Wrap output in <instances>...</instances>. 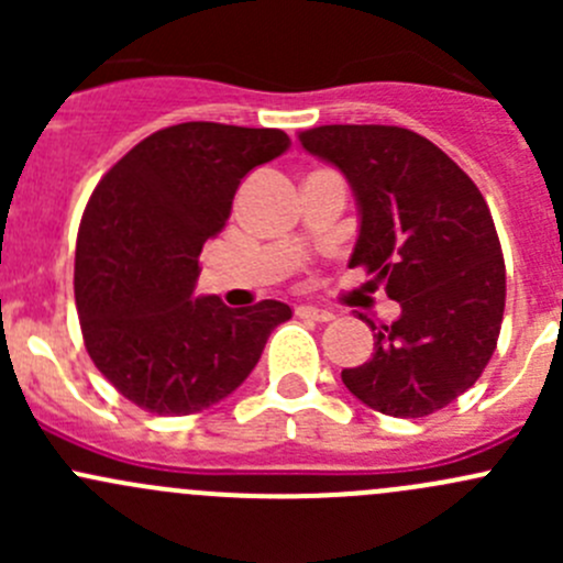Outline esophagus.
Returning <instances> with one entry per match:
<instances>
[{"label":"esophagus","mask_w":563,"mask_h":563,"mask_svg":"<svg viewBox=\"0 0 563 563\" xmlns=\"http://www.w3.org/2000/svg\"><path fill=\"white\" fill-rule=\"evenodd\" d=\"M297 316L299 318H310V321H332V313L323 308H313V305H299L297 308Z\"/></svg>","instance_id":"34e87169"}]
</instances>
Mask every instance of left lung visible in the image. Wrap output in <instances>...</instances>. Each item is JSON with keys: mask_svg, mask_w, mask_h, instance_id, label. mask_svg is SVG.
I'll list each match as a JSON object with an SVG mask.
<instances>
[{"mask_svg": "<svg viewBox=\"0 0 563 563\" xmlns=\"http://www.w3.org/2000/svg\"><path fill=\"white\" fill-rule=\"evenodd\" d=\"M299 144L345 176L367 266L400 316L373 329V356L340 376L373 411L419 419L474 387L501 332L507 275L479 187L433 141L389 124H323Z\"/></svg>", "mask_w": 563, "mask_h": 563, "instance_id": "8db88e82", "label": "left lung"}]
</instances>
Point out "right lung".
<instances>
[{
    "label": "right lung",
    "mask_w": 563,
    "mask_h": 563,
    "mask_svg": "<svg viewBox=\"0 0 563 563\" xmlns=\"http://www.w3.org/2000/svg\"><path fill=\"white\" fill-rule=\"evenodd\" d=\"M291 146L283 130L185 122L135 144L95 187L76 245L84 343L119 395L157 417L229 397L291 308L196 297L203 242L242 179Z\"/></svg>",
    "instance_id": "right-lung-1"
}]
</instances>
